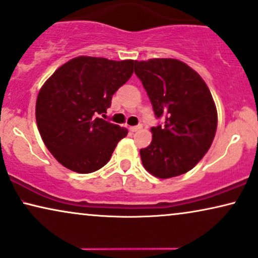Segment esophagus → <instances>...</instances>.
Masks as SVG:
<instances>
[{
	"label": "esophagus",
	"mask_w": 258,
	"mask_h": 258,
	"mask_svg": "<svg viewBox=\"0 0 258 258\" xmlns=\"http://www.w3.org/2000/svg\"><path fill=\"white\" fill-rule=\"evenodd\" d=\"M140 129H142V124H141V123H140V124L135 125V126H130V130H132L133 133H136V132H139Z\"/></svg>",
	"instance_id": "esophagus-1"
}]
</instances>
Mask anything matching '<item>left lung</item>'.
Here are the masks:
<instances>
[{
  "mask_svg": "<svg viewBox=\"0 0 258 258\" xmlns=\"http://www.w3.org/2000/svg\"><path fill=\"white\" fill-rule=\"evenodd\" d=\"M154 113L163 123L153 126V141L140 150L145 168L168 179L188 172L212 145L217 110L202 77L176 59L135 61Z\"/></svg>",
  "mask_w": 258,
  "mask_h": 258,
  "instance_id": "1",
  "label": "left lung"
}]
</instances>
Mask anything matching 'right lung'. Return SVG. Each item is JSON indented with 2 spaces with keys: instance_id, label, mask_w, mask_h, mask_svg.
<instances>
[{
  "instance_id": "1",
  "label": "right lung",
  "mask_w": 258,
  "mask_h": 258,
  "mask_svg": "<svg viewBox=\"0 0 258 258\" xmlns=\"http://www.w3.org/2000/svg\"><path fill=\"white\" fill-rule=\"evenodd\" d=\"M134 60L78 56L63 63L36 99L42 141L63 167L80 174L105 166L126 129L100 118L133 75Z\"/></svg>"
}]
</instances>
